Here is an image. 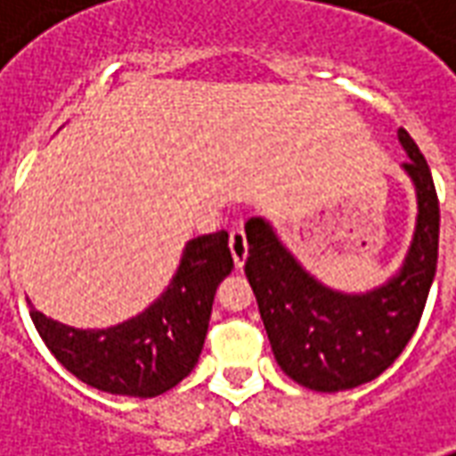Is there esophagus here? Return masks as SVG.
Instances as JSON below:
<instances>
[{"label": "esophagus", "mask_w": 456, "mask_h": 456, "mask_svg": "<svg viewBox=\"0 0 456 456\" xmlns=\"http://www.w3.org/2000/svg\"><path fill=\"white\" fill-rule=\"evenodd\" d=\"M229 248H232V256H234V264L237 268L244 266V261H247V234H244V229H234L232 234H229Z\"/></svg>", "instance_id": "1"}]
</instances>
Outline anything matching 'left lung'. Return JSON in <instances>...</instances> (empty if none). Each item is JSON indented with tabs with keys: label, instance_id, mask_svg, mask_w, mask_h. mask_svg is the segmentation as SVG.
<instances>
[{
	"label": "left lung",
	"instance_id": "left-lung-1",
	"mask_svg": "<svg viewBox=\"0 0 456 456\" xmlns=\"http://www.w3.org/2000/svg\"><path fill=\"white\" fill-rule=\"evenodd\" d=\"M403 170L415 185L418 219L401 271L383 286L349 296L322 286L264 217L247 222L244 273L278 366L310 391L335 393L373 381L418 330L437 271L440 202L428 160L405 129Z\"/></svg>",
	"mask_w": 456,
	"mask_h": 456
}]
</instances>
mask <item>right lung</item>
I'll use <instances>...</instances> for the list:
<instances>
[{"label": "right lung", "instance_id": "add662e5", "mask_svg": "<svg viewBox=\"0 0 456 456\" xmlns=\"http://www.w3.org/2000/svg\"><path fill=\"white\" fill-rule=\"evenodd\" d=\"M229 234L190 239L168 288L143 313L107 330H75L31 305L38 335L58 362L97 391L153 398L188 376L208 337L217 286L232 273Z\"/></svg>", "mask_w": 456, "mask_h": 456}]
</instances>
